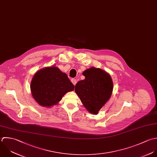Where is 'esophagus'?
I'll list each match as a JSON object with an SVG mask.
<instances>
[{
  "mask_svg": "<svg viewBox=\"0 0 157 157\" xmlns=\"http://www.w3.org/2000/svg\"><path fill=\"white\" fill-rule=\"evenodd\" d=\"M71 82L73 84V85H74V86H75V85H76V82H77L76 79H74V78L71 79Z\"/></svg>",
  "mask_w": 157,
  "mask_h": 157,
  "instance_id": "esophagus-1",
  "label": "esophagus"
}]
</instances>
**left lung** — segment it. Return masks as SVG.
Returning a JSON list of instances; mask_svg holds the SVG:
<instances>
[{
  "instance_id": "obj_1",
  "label": "left lung",
  "mask_w": 157,
  "mask_h": 157,
  "mask_svg": "<svg viewBox=\"0 0 157 157\" xmlns=\"http://www.w3.org/2000/svg\"><path fill=\"white\" fill-rule=\"evenodd\" d=\"M82 75L85 79L76 83L75 90L87 110L92 114H98L111 97L113 89L112 79L108 73L95 67L85 70Z\"/></svg>"
}]
</instances>
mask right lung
Wrapping results in <instances>:
<instances>
[{"mask_svg": "<svg viewBox=\"0 0 157 157\" xmlns=\"http://www.w3.org/2000/svg\"><path fill=\"white\" fill-rule=\"evenodd\" d=\"M74 87L67 75L56 67H47L36 72L30 84L33 97L40 105L46 107L57 105Z\"/></svg>", "mask_w": 157, "mask_h": 157, "instance_id": "1", "label": "right lung"}]
</instances>
